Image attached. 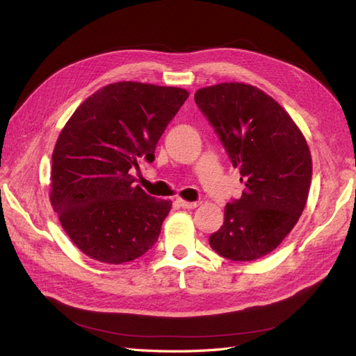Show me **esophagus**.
Wrapping results in <instances>:
<instances>
[{"mask_svg":"<svg viewBox=\"0 0 356 356\" xmlns=\"http://www.w3.org/2000/svg\"><path fill=\"white\" fill-rule=\"evenodd\" d=\"M176 202L180 207H184V209H195L198 206L197 202H186V200H184V198H177Z\"/></svg>","mask_w":356,"mask_h":356,"instance_id":"esophagus-1","label":"esophagus"}]
</instances>
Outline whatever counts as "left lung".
<instances>
[{
    "label": "left lung",
    "mask_w": 356,
    "mask_h": 356,
    "mask_svg": "<svg viewBox=\"0 0 356 356\" xmlns=\"http://www.w3.org/2000/svg\"><path fill=\"white\" fill-rule=\"evenodd\" d=\"M194 99L245 184L242 197L225 206L224 224L209 243L233 261L265 257L307 204L313 162L305 136L275 99L254 86L222 83L197 90Z\"/></svg>",
    "instance_id": "1"
}]
</instances>
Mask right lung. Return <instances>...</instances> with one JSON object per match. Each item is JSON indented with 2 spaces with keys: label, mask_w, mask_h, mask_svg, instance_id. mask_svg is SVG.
Returning a JSON list of instances; mask_svg holds the SVG:
<instances>
[{
  "label": "right lung",
  "mask_w": 356,
  "mask_h": 356,
  "mask_svg": "<svg viewBox=\"0 0 356 356\" xmlns=\"http://www.w3.org/2000/svg\"><path fill=\"white\" fill-rule=\"evenodd\" d=\"M185 88L122 81L88 96L63 127L52 152V209L90 259L122 265L156 243L170 200L134 185L140 159L154 161Z\"/></svg>",
  "instance_id": "1"
}]
</instances>
